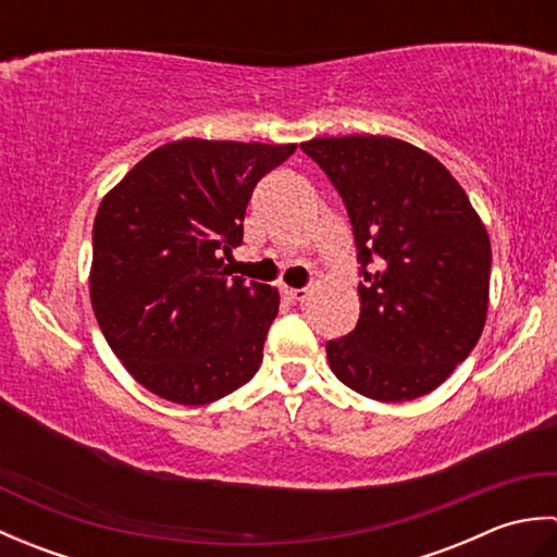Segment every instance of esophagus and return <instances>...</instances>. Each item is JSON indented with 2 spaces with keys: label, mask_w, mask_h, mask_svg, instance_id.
<instances>
[{
  "label": "esophagus",
  "mask_w": 557,
  "mask_h": 557,
  "mask_svg": "<svg viewBox=\"0 0 557 557\" xmlns=\"http://www.w3.org/2000/svg\"><path fill=\"white\" fill-rule=\"evenodd\" d=\"M282 294H285V299L289 301H304L306 297H309V289H297V287H282Z\"/></svg>",
  "instance_id": "obj_1"
}]
</instances>
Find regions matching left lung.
I'll list each match as a JSON object with an SVG mask.
<instances>
[{
  "label": "left lung",
  "mask_w": 557,
  "mask_h": 557,
  "mask_svg": "<svg viewBox=\"0 0 557 557\" xmlns=\"http://www.w3.org/2000/svg\"><path fill=\"white\" fill-rule=\"evenodd\" d=\"M301 150L345 200L361 263L359 323L325 345L330 369L377 401L429 395L486 325L491 239L445 164L389 136L313 138Z\"/></svg>",
  "instance_id": "left-lung-1"
}]
</instances>
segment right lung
<instances>
[{
  "label": "right lung",
  "mask_w": 557,
  "mask_h": 557,
  "mask_svg": "<svg viewBox=\"0 0 557 557\" xmlns=\"http://www.w3.org/2000/svg\"><path fill=\"white\" fill-rule=\"evenodd\" d=\"M297 144L184 138L134 164L92 224L90 304L134 381L168 401L210 405L251 381L275 287L232 277L256 184Z\"/></svg>",
  "instance_id": "right-lung-1"
}]
</instances>
